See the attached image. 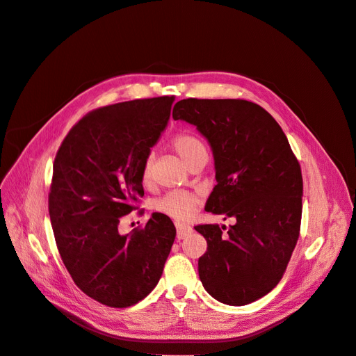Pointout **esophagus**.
I'll return each instance as SVG.
<instances>
[{"mask_svg": "<svg viewBox=\"0 0 356 356\" xmlns=\"http://www.w3.org/2000/svg\"><path fill=\"white\" fill-rule=\"evenodd\" d=\"M175 227H177V238L178 239H186L187 236H190L193 232L191 225H188L186 222H177Z\"/></svg>", "mask_w": 356, "mask_h": 356, "instance_id": "1", "label": "esophagus"}]
</instances>
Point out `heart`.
Wrapping results in <instances>:
<instances>
[{
    "label": "heart",
    "instance_id": "b5f03b06",
    "mask_svg": "<svg viewBox=\"0 0 356 356\" xmlns=\"http://www.w3.org/2000/svg\"><path fill=\"white\" fill-rule=\"evenodd\" d=\"M175 152L178 156L188 165L190 161L197 157L200 153L207 152L204 145L200 143V139L190 134H179L172 141ZM143 181L145 184H149L153 181V156L147 157L143 166ZM200 195L196 191H186V190H175L169 191L165 196H161L156 202V209L160 213H165L170 218L175 220H187L190 218L197 207L200 204Z\"/></svg>",
    "mask_w": 356,
    "mask_h": 356
}]
</instances>
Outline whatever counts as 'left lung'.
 Wrapping results in <instances>:
<instances>
[{
    "mask_svg": "<svg viewBox=\"0 0 356 356\" xmlns=\"http://www.w3.org/2000/svg\"><path fill=\"white\" fill-rule=\"evenodd\" d=\"M172 117L196 126L211 145L217 186L204 209L234 220L227 232L195 227L208 242L199 258L203 288L224 305H250L279 284L298 241V160L281 126L254 102L188 98Z\"/></svg>",
    "mask_w": 356,
    "mask_h": 356,
    "instance_id": "8db88e82",
    "label": "left lung"
}]
</instances>
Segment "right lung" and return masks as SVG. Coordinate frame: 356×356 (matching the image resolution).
Returning <instances> with one entry per match:
<instances>
[{"label":"right lung","instance_id":"1","mask_svg":"<svg viewBox=\"0 0 356 356\" xmlns=\"http://www.w3.org/2000/svg\"><path fill=\"white\" fill-rule=\"evenodd\" d=\"M174 99H135L89 113L53 163L49 213L62 261L75 285L105 306L129 307L145 298L174 245L175 225L160 212L145 227L118 233L122 217L144 196V161Z\"/></svg>","mask_w":356,"mask_h":356}]
</instances>
